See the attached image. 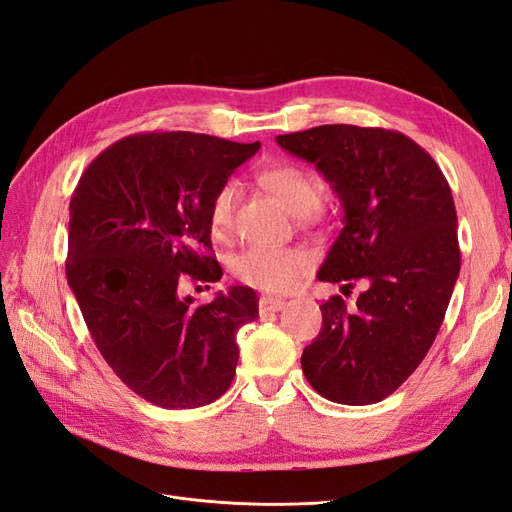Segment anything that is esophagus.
Returning <instances> with one entry per match:
<instances>
[{
	"label": "esophagus",
	"mask_w": 512,
	"mask_h": 512,
	"mask_svg": "<svg viewBox=\"0 0 512 512\" xmlns=\"http://www.w3.org/2000/svg\"><path fill=\"white\" fill-rule=\"evenodd\" d=\"M285 306V300L272 298V295H261L259 298V310L261 312H276Z\"/></svg>",
	"instance_id": "esophagus-1"
}]
</instances>
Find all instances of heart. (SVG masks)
<instances>
[{"label": "heart", "instance_id": "b5f03b06", "mask_svg": "<svg viewBox=\"0 0 512 512\" xmlns=\"http://www.w3.org/2000/svg\"><path fill=\"white\" fill-rule=\"evenodd\" d=\"M261 187L278 197L283 206L300 219L315 214L323 200L325 180L300 163H274L259 174ZM238 204V185H221L212 195L208 208V223L214 236H227L234 223ZM310 255L302 249H272V246H249L232 259V272L244 285L261 291L283 293L293 289L310 270Z\"/></svg>", "mask_w": 512, "mask_h": 512}]
</instances>
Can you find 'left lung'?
<instances>
[{
  "label": "left lung",
  "mask_w": 512,
  "mask_h": 512,
  "mask_svg": "<svg viewBox=\"0 0 512 512\" xmlns=\"http://www.w3.org/2000/svg\"><path fill=\"white\" fill-rule=\"evenodd\" d=\"M276 142L315 163L344 208L319 280L364 287L353 308L342 295L321 304L302 370L327 400L381 402L430 351L459 276L451 187L432 155L393 129L319 125Z\"/></svg>",
  "instance_id": "1"
}]
</instances>
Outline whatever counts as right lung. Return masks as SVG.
Listing matches in <instances>:
<instances>
[{
	"mask_svg": "<svg viewBox=\"0 0 512 512\" xmlns=\"http://www.w3.org/2000/svg\"><path fill=\"white\" fill-rule=\"evenodd\" d=\"M259 142L146 131L108 146L70 202L65 276L106 364L161 408L206 406L232 385L236 332L259 317L257 293L232 287L193 306L180 289L214 283L212 195Z\"/></svg>",
	"mask_w": 512,
	"mask_h": 512,
	"instance_id": "right-lung-1",
	"label": "right lung"
}]
</instances>
